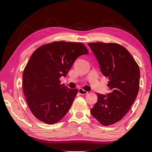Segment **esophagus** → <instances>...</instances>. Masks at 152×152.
I'll return each instance as SVG.
<instances>
[{"label": "esophagus", "instance_id": "1", "mask_svg": "<svg viewBox=\"0 0 152 152\" xmlns=\"http://www.w3.org/2000/svg\"><path fill=\"white\" fill-rule=\"evenodd\" d=\"M78 92L80 94H82V95H84V94H86L87 93H88V92L87 91H84V90L83 89V88H79L78 89Z\"/></svg>", "mask_w": 152, "mask_h": 152}]
</instances>
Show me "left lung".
<instances>
[{"label":"left lung","instance_id":"obj_1","mask_svg":"<svg viewBox=\"0 0 152 152\" xmlns=\"http://www.w3.org/2000/svg\"><path fill=\"white\" fill-rule=\"evenodd\" d=\"M96 56L102 74L109 79L107 95L97 93L98 101L91 112L104 126L123 119L131 109L140 88V71L128 50L115 43H88Z\"/></svg>","mask_w":152,"mask_h":152}]
</instances>
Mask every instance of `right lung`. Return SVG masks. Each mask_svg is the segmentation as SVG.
I'll list each match as a JSON object with an SVG mask.
<instances>
[{
  "label": "right lung",
  "mask_w": 152,
  "mask_h": 152,
  "mask_svg": "<svg viewBox=\"0 0 152 152\" xmlns=\"http://www.w3.org/2000/svg\"><path fill=\"white\" fill-rule=\"evenodd\" d=\"M88 53L81 43L54 42L38 48L31 56L23 74V88L33 115L52 125L65 116L78 92L61 84L74 61Z\"/></svg>",
  "instance_id": "1"
}]
</instances>
